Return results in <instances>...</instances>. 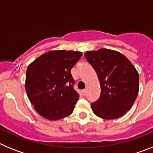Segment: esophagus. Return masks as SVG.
I'll return each mask as SVG.
<instances>
[{"instance_id": "1", "label": "esophagus", "mask_w": 153, "mask_h": 153, "mask_svg": "<svg viewBox=\"0 0 153 153\" xmlns=\"http://www.w3.org/2000/svg\"><path fill=\"white\" fill-rule=\"evenodd\" d=\"M82 93H83V96H86V93H87V90H83V91H82Z\"/></svg>"}]
</instances>
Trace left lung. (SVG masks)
I'll list each match as a JSON object with an SVG mask.
<instances>
[{"label": "left lung", "mask_w": 153, "mask_h": 153, "mask_svg": "<svg viewBox=\"0 0 153 153\" xmlns=\"http://www.w3.org/2000/svg\"><path fill=\"white\" fill-rule=\"evenodd\" d=\"M84 56L100 83V97L91 104L94 114L105 120L123 117L131 109L139 93L137 70L124 55L112 50L88 51Z\"/></svg>", "instance_id": "obj_1"}]
</instances>
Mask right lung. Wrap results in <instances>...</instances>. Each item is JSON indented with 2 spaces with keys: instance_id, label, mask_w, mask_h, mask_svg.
<instances>
[{
  "instance_id": "add662e5",
  "label": "right lung",
  "mask_w": 153,
  "mask_h": 153,
  "mask_svg": "<svg viewBox=\"0 0 153 153\" xmlns=\"http://www.w3.org/2000/svg\"><path fill=\"white\" fill-rule=\"evenodd\" d=\"M81 56L79 51H52L28 66L25 89L42 117L58 120L73 113L79 96L74 89L71 69Z\"/></svg>"
}]
</instances>
